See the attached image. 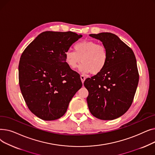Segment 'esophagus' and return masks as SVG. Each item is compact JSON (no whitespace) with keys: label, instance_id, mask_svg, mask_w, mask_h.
Instances as JSON below:
<instances>
[{"label":"esophagus","instance_id":"1","mask_svg":"<svg viewBox=\"0 0 155 155\" xmlns=\"http://www.w3.org/2000/svg\"><path fill=\"white\" fill-rule=\"evenodd\" d=\"M80 78H81V80H82V82L84 83L85 80V77L82 75H80Z\"/></svg>","mask_w":155,"mask_h":155}]
</instances>
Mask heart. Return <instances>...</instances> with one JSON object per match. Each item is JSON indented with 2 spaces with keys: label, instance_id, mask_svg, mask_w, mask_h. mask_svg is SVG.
Segmentation results:
<instances>
[{
  "label": "heart",
  "instance_id": "obj_1",
  "mask_svg": "<svg viewBox=\"0 0 155 155\" xmlns=\"http://www.w3.org/2000/svg\"><path fill=\"white\" fill-rule=\"evenodd\" d=\"M64 58L72 69L76 68L82 60L79 71L95 75L104 68L107 62L108 52L103 44H97L93 41H82L74 45V51H67Z\"/></svg>",
  "mask_w": 155,
  "mask_h": 155
}]
</instances>
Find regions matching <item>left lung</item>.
<instances>
[{
    "label": "left lung",
    "mask_w": 155,
    "mask_h": 155,
    "mask_svg": "<svg viewBox=\"0 0 155 155\" xmlns=\"http://www.w3.org/2000/svg\"><path fill=\"white\" fill-rule=\"evenodd\" d=\"M106 47L107 62L99 73L87 78L88 107L99 119L119 117L131 107L136 91L139 73L133 51L116 35L110 32L91 34Z\"/></svg>",
    "instance_id": "1"
}]
</instances>
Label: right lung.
Listing matches in <instances>:
<instances>
[{
    "label": "right lung",
    "mask_w": 155,
    "mask_h": 155,
    "mask_svg": "<svg viewBox=\"0 0 155 155\" xmlns=\"http://www.w3.org/2000/svg\"><path fill=\"white\" fill-rule=\"evenodd\" d=\"M82 36L71 31H45L26 47L19 63V84L29 109L45 120L62 117L82 83L64 54Z\"/></svg>",
    "instance_id": "obj_1"
}]
</instances>
